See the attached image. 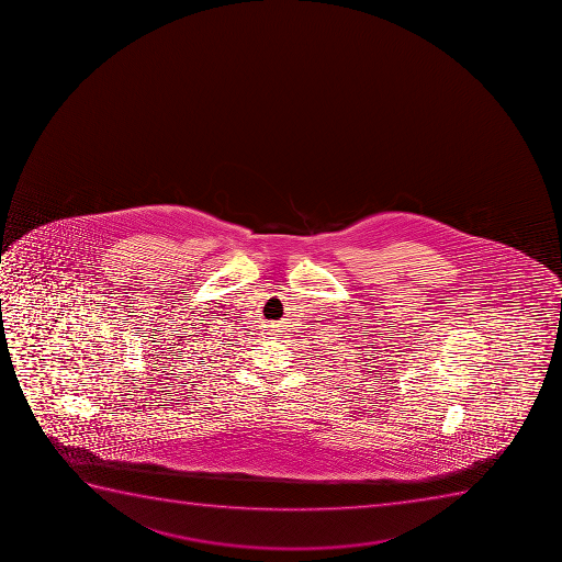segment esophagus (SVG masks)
<instances>
[{
    "label": "esophagus",
    "instance_id": "1",
    "mask_svg": "<svg viewBox=\"0 0 562 562\" xmlns=\"http://www.w3.org/2000/svg\"><path fill=\"white\" fill-rule=\"evenodd\" d=\"M271 331H278V328L271 329Z\"/></svg>",
    "mask_w": 562,
    "mask_h": 562
}]
</instances>
